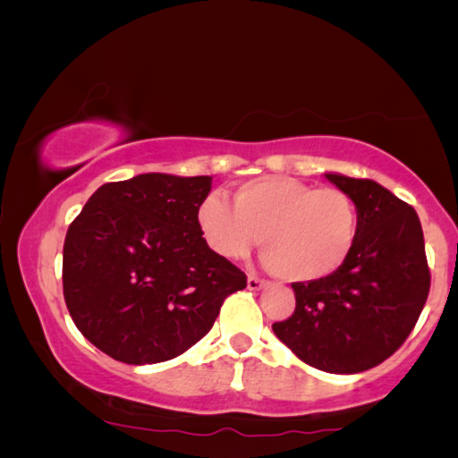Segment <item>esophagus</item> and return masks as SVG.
<instances>
[{
  "label": "esophagus",
  "mask_w": 458,
  "mask_h": 458,
  "mask_svg": "<svg viewBox=\"0 0 458 458\" xmlns=\"http://www.w3.org/2000/svg\"><path fill=\"white\" fill-rule=\"evenodd\" d=\"M262 287H267V281L265 279L256 277V275H248V290L259 292V290H262Z\"/></svg>",
  "instance_id": "34e87169"
}]
</instances>
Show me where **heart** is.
<instances>
[{"mask_svg": "<svg viewBox=\"0 0 458 458\" xmlns=\"http://www.w3.org/2000/svg\"><path fill=\"white\" fill-rule=\"evenodd\" d=\"M204 242L221 259H242L256 246L287 281H318L340 271L359 237V208L340 187L267 174L233 191V206L208 193L196 208Z\"/></svg>", "mask_w": 458, "mask_h": 458, "instance_id": "1", "label": "heart"}]
</instances>
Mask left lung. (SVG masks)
<instances>
[{
    "mask_svg": "<svg viewBox=\"0 0 458 458\" xmlns=\"http://www.w3.org/2000/svg\"><path fill=\"white\" fill-rule=\"evenodd\" d=\"M352 196L359 237L329 277L292 284L296 310L273 331L300 360L327 373H360L403 346L429 293L423 229L412 206L371 179L325 173Z\"/></svg>",
    "mask_w": 458,
    "mask_h": 458,
    "instance_id": "8db88e82",
    "label": "left lung"
}]
</instances>
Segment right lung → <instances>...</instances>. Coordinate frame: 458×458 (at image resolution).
I'll return each mask as SVG.
<instances>
[{
	"instance_id": "add662e5",
	"label": "right lung",
	"mask_w": 458,
	"mask_h": 458,
	"mask_svg": "<svg viewBox=\"0 0 458 458\" xmlns=\"http://www.w3.org/2000/svg\"><path fill=\"white\" fill-rule=\"evenodd\" d=\"M212 177L146 173L104 183L68 227L64 300L93 346L127 365L183 354L246 275L212 252L196 208Z\"/></svg>"
}]
</instances>
